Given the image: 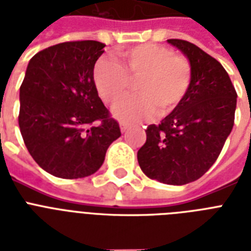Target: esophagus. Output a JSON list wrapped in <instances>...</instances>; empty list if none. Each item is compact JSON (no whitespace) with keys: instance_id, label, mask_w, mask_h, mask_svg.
Wrapping results in <instances>:
<instances>
[{"instance_id":"34e87169","label":"esophagus","mask_w":251,"mask_h":251,"mask_svg":"<svg viewBox=\"0 0 251 251\" xmlns=\"http://www.w3.org/2000/svg\"><path fill=\"white\" fill-rule=\"evenodd\" d=\"M120 129H121L122 133H125L126 130L129 129V125H127V124H125V122H120Z\"/></svg>"}]
</instances>
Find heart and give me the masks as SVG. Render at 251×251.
Returning <instances> with one entry per match:
<instances>
[{
    "instance_id": "obj_1",
    "label": "heart",
    "mask_w": 251,
    "mask_h": 251,
    "mask_svg": "<svg viewBox=\"0 0 251 251\" xmlns=\"http://www.w3.org/2000/svg\"><path fill=\"white\" fill-rule=\"evenodd\" d=\"M122 66L101 58L94 68V82L100 98L114 105L135 83L137 95L120 102L113 109L118 120L139 122L156 113L167 117L186 98L193 79L190 61L175 54L164 45L143 44L120 52Z\"/></svg>"
}]
</instances>
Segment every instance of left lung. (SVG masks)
<instances>
[{"mask_svg": "<svg viewBox=\"0 0 251 251\" xmlns=\"http://www.w3.org/2000/svg\"><path fill=\"white\" fill-rule=\"evenodd\" d=\"M190 61L193 79L182 104L159 125H150L138 151L147 177L168 185L201 178L222 152L232 131L237 94L226 69L186 40L169 39Z\"/></svg>", "mask_w": 251, "mask_h": 251, "instance_id": "1", "label": "left lung"}]
</instances>
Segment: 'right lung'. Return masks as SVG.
Masks as SVG:
<instances>
[{
  "label": "right lung",
  "instance_id": "add662e5",
  "mask_svg": "<svg viewBox=\"0 0 251 251\" xmlns=\"http://www.w3.org/2000/svg\"><path fill=\"white\" fill-rule=\"evenodd\" d=\"M100 41H66L29 60L19 91V129L33 160L61 178H83L101 167L121 137L118 122L99 98L94 68ZM99 121V126L93 122Z\"/></svg>",
  "mask_w": 251,
  "mask_h": 251
}]
</instances>
